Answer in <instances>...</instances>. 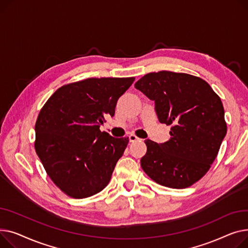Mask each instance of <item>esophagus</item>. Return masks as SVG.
Listing matches in <instances>:
<instances>
[{
    "instance_id": "esophagus-1",
    "label": "esophagus",
    "mask_w": 248,
    "mask_h": 248,
    "mask_svg": "<svg viewBox=\"0 0 248 248\" xmlns=\"http://www.w3.org/2000/svg\"><path fill=\"white\" fill-rule=\"evenodd\" d=\"M138 140H139V138H138L136 135H134V134L129 135V141H130V142H136V141H138Z\"/></svg>"
}]
</instances>
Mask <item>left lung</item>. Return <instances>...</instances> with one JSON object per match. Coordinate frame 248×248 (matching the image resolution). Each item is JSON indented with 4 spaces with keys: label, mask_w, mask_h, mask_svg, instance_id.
<instances>
[{
    "label": "left lung",
    "mask_w": 248,
    "mask_h": 248,
    "mask_svg": "<svg viewBox=\"0 0 248 248\" xmlns=\"http://www.w3.org/2000/svg\"><path fill=\"white\" fill-rule=\"evenodd\" d=\"M135 88L155 102L160 123L171 125L170 139H147L141 167L160 185L182 189L205 175L226 135L222 102L209 84L185 73H149Z\"/></svg>",
    "instance_id": "8db88e82"
}]
</instances>
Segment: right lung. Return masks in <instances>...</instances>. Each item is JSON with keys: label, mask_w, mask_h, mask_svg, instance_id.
Masks as SVG:
<instances>
[{"label": "right lung", "mask_w": 248, "mask_h": 248, "mask_svg": "<svg viewBox=\"0 0 248 248\" xmlns=\"http://www.w3.org/2000/svg\"><path fill=\"white\" fill-rule=\"evenodd\" d=\"M135 78H89L58 89L36 121L35 149L49 177L68 196L90 197L108 185L129 142L101 132Z\"/></svg>", "instance_id": "obj_1"}]
</instances>
